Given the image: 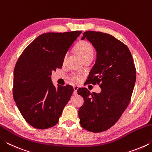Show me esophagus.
I'll list each match as a JSON object with an SVG mask.
<instances>
[{
  "label": "esophagus",
  "mask_w": 152,
  "mask_h": 152,
  "mask_svg": "<svg viewBox=\"0 0 152 152\" xmlns=\"http://www.w3.org/2000/svg\"><path fill=\"white\" fill-rule=\"evenodd\" d=\"M79 87L78 86H74V94H77V91H78Z\"/></svg>",
  "instance_id": "34e87169"
}]
</instances>
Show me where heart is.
Returning a JSON list of instances; mask_svg holds the SVG:
<instances>
[{
  "mask_svg": "<svg viewBox=\"0 0 152 152\" xmlns=\"http://www.w3.org/2000/svg\"><path fill=\"white\" fill-rule=\"evenodd\" d=\"M75 51L82 60L87 58H92L94 56V49L92 45L89 42L86 41H81L78 42L75 47ZM74 78L76 80L80 79V77L78 75L74 76Z\"/></svg>",
  "mask_w": 152,
  "mask_h": 152,
  "instance_id": "1",
  "label": "heart"
}]
</instances>
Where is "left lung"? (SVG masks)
<instances>
[{
	"mask_svg": "<svg viewBox=\"0 0 152 152\" xmlns=\"http://www.w3.org/2000/svg\"><path fill=\"white\" fill-rule=\"evenodd\" d=\"M87 39L96 51V60L87 83L99 84L101 92L91 93L78 89L84 104L78 110L80 123L94 133L104 132L115 124L129 103L136 80L133 59L127 46L108 33L86 31Z\"/></svg>",
	"mask_w": 152,
	"mask_h": 152,
	"instance_id": "obj_1",
	"label": "left lung"
}]
</instances>
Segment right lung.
Here are the masks:
<instances>
[{
	"mask_svg": "<svg viewBox=\"0 0 152 152\" xmlns=\"http://www.w3.org/2000/svg\"><path fill=\"white\" fill-rule=\"evenodd\" d=\"M81 31L46 33L23 51L15 67L12 93L22 116L30 125L44 129L57 124L74 88L56 87L52 71L62 67L64 58Z\"/></svg>",
	"mask_w": 152,
	"mask_h": 152,
	"instance_id": "right-lung-1",
	"label": "right lung"
}]
</instances>
